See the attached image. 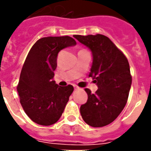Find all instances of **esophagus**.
<instances>
[{"label": "esophagus", "mask_w": 151, "mask_h": 151, "mask_svg": "<svg viewBox=\"0 0 151 151\" xmlns=\"http://www.w3.org/2000/svg\"><path fill=\"white\" fill-rule=\"evenodd\" d=\"M74 89H75V90H78L79 88H78V86H74Z\"/></svg>", "instance_id": "34e87169"}]
</instances>
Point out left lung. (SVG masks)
<instances>
[{
  "label": "left lung",
  "mask_w": 151,
  "mask_h": 151,
  "mask_svg": "<svg viewBox=\"0 0 151 151\" xmlns=\"http://www.w3.org/2000/svg\"><path fill=\"white\" fill-rule=\"evenodd\" d=\"M74 37L91 51L93 62L89 76L98 86L95 94L85 90L88 100L81 106V115L92 127L109 125L123 111L129 96L132 78L128 60L106 35Z\"/></svg>",
  "instance_id": "1"
}]
</instances>
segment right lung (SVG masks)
Wrapping results in <instances>:
<instances>
[{"label":"right lung","instance_id":"add662e5","mask_svg":"<svg viewBox=\"0 0 151 151\" xmlns=\"http://www.w3.org/2000/svg\"><path fill=\"white\" fill-rule=\"evenodd\" d=\"M76 45L70 36H48L30 50L21 70L17 91L20 102L32 121L41 125L57 122L72 94V86H59L55 81L57 55L61 50Z\"/></svg>","mask_w":151,"mask_h":151}]
</instances>
